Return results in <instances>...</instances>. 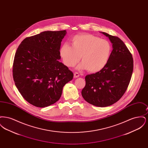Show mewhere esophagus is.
Segmentation results:
<instances>
[{"label":"esophagus","instance_id":"1","mask_svg":"<svg viewBox=\"0 0 148 148\" xmlns=\"http://www.w3.org/2000/svg\"><path fill=\"white\" fill-rule=\"evenodd\" d=\"M79 77V74L78 73L75 72V73H74V78H77V77Z\"/></svg>","mask_w":148,"mask_h":148}]
</instances>
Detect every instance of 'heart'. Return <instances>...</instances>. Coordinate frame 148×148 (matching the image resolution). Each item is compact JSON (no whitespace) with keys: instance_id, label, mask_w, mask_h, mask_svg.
I'll use <instances>...</instances> for the list:
<instances>
[{"instance_id":"heart-1","label":"heart","mask_w":148,"mask_h":148,"mask_svg":"<svg viewBox=\"0 0 148 148\" xmlns=\"http://www.w3.org/2000/svg\"><path fill=\"white\" fill-rule=\"evenodd\" d=\"M71 44H64L59 50L63 63L73 67L81 58L82 62L77 69H87L91 73H98L105 68L112 54L110 42L90 34L75 35L71 38Z\"/></svg>"}]
</instances>
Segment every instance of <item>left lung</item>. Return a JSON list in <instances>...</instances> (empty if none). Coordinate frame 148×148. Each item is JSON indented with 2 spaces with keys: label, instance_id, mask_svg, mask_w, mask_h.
<instances>
[{
  "label": "left lung",
  "instance_id": "obj_1",
  "mask_svg": "<svg viewBox=\"0 0 148 148\" xmlns=\"http://www.w3.org/2000/svg\"><path fill=\"white\" fill-rule=\"evenodd\" d=\"M112 44L113 50L105 68L85 77L82 95L88 103L99 107L111 106L122 97L133 71L132 55L118 37L100 32Z\"/></svg>",
  "mask_w": 148,
  "mask_h": 148
}]
</instances>
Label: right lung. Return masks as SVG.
Segmentation results:
<instances>
[{
    "instance_id": "obj_1",
    "label": "right lung",
    "mask_w": 148,
    "mask_h": 148,
    "mask_svg": "<svg viewBox=\"0 0 148 148\" xmlns=\"http://www.w3.org/2000/svg\"><path fill=\"white\" fill-rule=\"evenodd\" d=\"M66 30L45 31L26 38L14 56L13 76L16 87L30 104L44 108L61 97L73 73L59 62L61 42Z\"/></svg>"
}]
</instances>
